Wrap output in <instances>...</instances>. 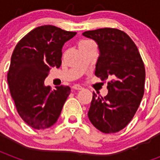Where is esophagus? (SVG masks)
<instances>
[{
	"instance_id": "obj_1",
	"label": "esophagus",
	"mask_w": 160,
	"mask_h": 160,
	"mask_svg": "<svg viewBox=\"0 0 160 160\" xmlns=\"http://www.w3.org/2000/svg\"><path fill=\"white\" fill-rule=\"evenodd\" d=\"M72 88H73V90H81V89H83V87H80V86H79V85H73V87H72Z\"/></svg>"
}]
</instances>
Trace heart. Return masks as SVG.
Masks as SVG:
<instances>
[{
  "instance_id": "b5f03b06",
  "label": "heart",
  "mask_w": 160,
  "mask_h": 160,
  "mask_svg": "<svg viewBox=\"0 0 160 160\" xmlns=\"http://www.w3.org/2000/svg\"><path fill=\"white\" fill-rule=\"evenodd\" d=\"M91 43H93V42L92 41V40L89 39H83L81 40L79 43V47H84V46H87L91 44Z\"/></svg>"
}]
</instances>
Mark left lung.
Masks as SVG:
<instances>
[{
	"label": "left lung",
	"instance_id": "obj_1",
	"mask_svg": "<svg viewBox=\"0 0 160 160\" xmlns=\"http://www.w3.org/2000/svg\"><path fill=\"white\" fill-rule=\"evenodd\" d=\"M96 41L99 56L95 75L108 80V94L93 92L88 118L98 130L111 134L130 122L144 94L146 72L135 43L121 30L101 28L82 34Z\"/></svg>",
	"mask_w": 160,
	"mask_h": 160
}]
</instances>
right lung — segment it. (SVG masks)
<instances>
[{"label": "right lung", "mask_w": 160, "mask_h": 160, "mask_svg": "<svg viewBox=\"0 0 160 160\" xmlns=\"http://www.w3.org/2000/svg\"><path fill=\"white\" fill-rule=\"evenodd\" d=\"M76 35L54 26H38L20 40L12 52L8 73L10 93L18 113L35 129H44L56 123L70 87L44 86L52 67L62 64L63 44Z\"/></svg>", "instance_id": "obj_1"}]
</instances>
